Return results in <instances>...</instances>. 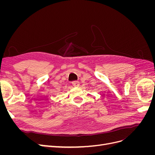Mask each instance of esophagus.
Here are the masks:
<instances>
[{"instance_id":"34e87169","label":"esophagus","mask_w":155,"mask_h":155,"mask_svg":"<svg viewBox=\"0 0 155 155\" xmlns=\"http://www.w3.org/2000/svg\"><path fill=\"white\" fill-rule=\"evenodd\" d=\"M72 85L75 87H78L79 86V82L78 81H74L72 82Z\"/></svg>"}]
</instances>
